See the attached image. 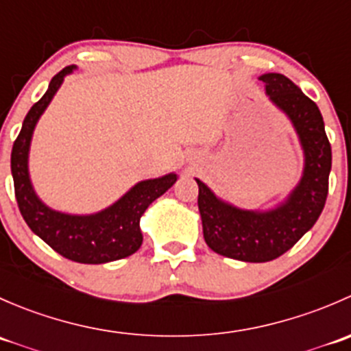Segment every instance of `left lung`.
Returning a JSON list of instances; mask_svg holds the SVG:
<instances>
[{"mask_svg": "<svg viewBox=\"0 0 351 351\" xmlns=\"http://www.w3.org/2000/svg\"><path fill=\"white\" fill-rule=\"evenodd\" d=\"M258 80L263 81L265 93L289 117L299 137L304 153L299 183L275 207L247 210L222 200L195 178L207 246L222 256L247 263L282 256L316 224L326 204L331 171V144L317 105L284 74L267 73Z\"/></svg>", "mask_w": 351, "mask_h": 351, "instance_id": "left-lung-1", "label": "left lung"}]
</instances>
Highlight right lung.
I'll use <instances>...</instances> for the list:
<instances>
[{
    "label": "right lung",
    "mask_w": 351,
    "mask_h": 351,
    "mask_svg": "<svg viewBox=\"0 0 351 351\" xmlns=\"http://www.w3.org/2000/svg\"><path fill=\"white\" fill-rule=\"evenodd\" d=\"M76 66H67L49 83L44 97L37 101L23 120L22 130L12 149V175L15 197L25 222L54 251L76 263L100 265L122 260L136 253L143 244L141 217L151 204L178 180L176 173L136 183L129 192L107 208L95 214H66L45 205L35 193L28 171V153L35 125L67 74Z\"/></svg>",
    "instance_id": "add662e5"
}]
</instances>
